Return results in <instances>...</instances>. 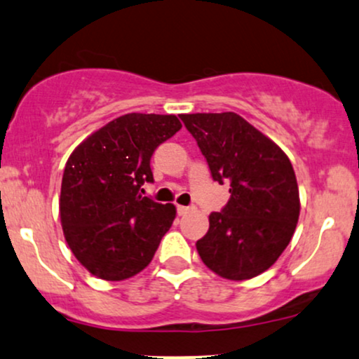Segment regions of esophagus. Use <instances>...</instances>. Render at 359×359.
Instances as JSON below:
<instances>
[{
	"mask_svg": "<svg viewBox=\"0 0 359 359\" xmlns=\"http://www.w3.org/2000/svg\"><path fill=\"white\" fill-rule=\"evenodd\" d=\"M192 208L190 207H185V205H177V212H179V215H185V213H189Z\"/></svg>",
	"mask_w": 359,
	"mask_h": 359,
	"instance_id": "1",
	"label": "esophagus"
}]
</instances>
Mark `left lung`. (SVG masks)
<instances>
[{
    "instance_id": "1",
    "label": "left lung",
    "mask_w": 359,
    "mask_h": 359,
    "mask_svg": "<svg viewBox=\"0 0 359 359\" xmlns=\"http://www.w3.org/2000/svg\"><path fill=\"white\" fill-rule=\"evenodd\" d=\"M205 156L213 180L230 184V201L208 217L195 243L207 269L242 281L269 270L292 240L300 192L280 146L235 112L180 114Z\"/></svg>"
}]
</instances>
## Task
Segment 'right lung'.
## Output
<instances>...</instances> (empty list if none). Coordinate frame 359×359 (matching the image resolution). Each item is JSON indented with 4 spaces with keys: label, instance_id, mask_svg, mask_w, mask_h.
Listing matches in <instances>:
<instances>
[{
    "label": "right lung",
    "instance_id": "1",
    "mask_svg": "<svg viewBox=\"0 0 359 359\" xmlns=\"http://www.w3.org/2000/svg\"><path fill=\"white\" fill-rule=\"evenodd\" d=\"M182 127L174 114L117 117L88 135L67 158L59 217L71 252L107 281L137 275L151 263L175 219L174 203L144 197L151 157Z\"/></svg>",
    "mask_w": 359,
    "mask_h": 359
}]
</instances>
